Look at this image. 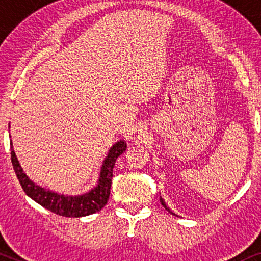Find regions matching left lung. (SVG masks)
<instances>
[{
    "label": "left lung",
    "instance_id": "left-lung-1",
    "mask_svg": "<svg viewBox=\"0 0 261 261\" xmlns=\"http://www.w3.org/2000/svg\"><path fill=\"white\" fill-rule=\"evenodd\" d=\"M160 202H162V204H163V205H164V206H165V208H166V205H165V202H164L162 198H160ZM166 209H167V208H166Z\"/></svg>",
    "mask_w": 261,
    "mask_h": 261
}]
</instances>
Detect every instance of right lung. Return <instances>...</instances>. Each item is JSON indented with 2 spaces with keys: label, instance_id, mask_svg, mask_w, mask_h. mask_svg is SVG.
Masks as SVG:
<instances>
[{
  "label": "right lung",
  "instance_id": "right-lung-1",
  "mask_svg": "<svg viewBox=\"0 0 261 261\" xmlns=\"http://www.w3.org/2000/svg\"><path fill=\"white\" fill-rule=\"evenodd\" d=\"M126 142L122 140L114 145L110 148L109 154L106 158L105 163H103L97 187L92 189L88 194L73 197V196H64L46 191L45 189L38 187L33 181L30 180V178L24 174L19 162H17L12 141H10V155H12L14 171H15L17 179H19L26 195L30 196L32 199H34L44 208L51 210L57 215L65 217H82L91 215L96 212H99L107 204L110 195V188H112L113 169L115 166L116 159L126 151Z\"/></svg>",
  "mask_w": 261,
  "mask_h": 261
}]
</instances>
